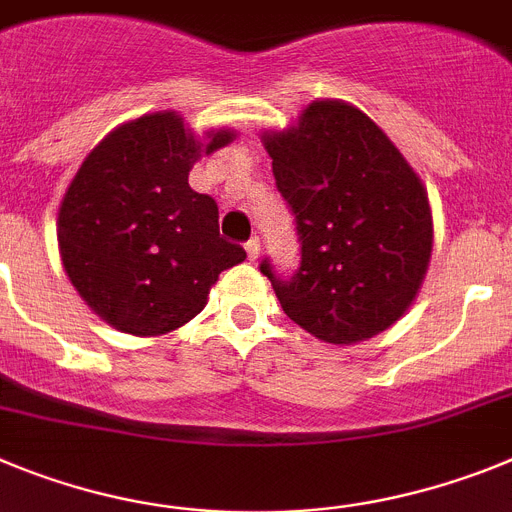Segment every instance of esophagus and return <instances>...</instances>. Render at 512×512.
Masks as SVG:
<instances>
[{"label":"esophagus","mask_w":512,"mask_h":512,"mask_svg":"<svg viewBox=\"0 0 512 512\" xmlns=\"http://www.w3.org/2000/svg\"><path fill=\"white\" fill-rule=\"evenodd\" d=\"M244 250H247V257H250V260H257V255H260V239L252 237L250 242L244 244Z\"/></svg>","instance_id":"1"}]
</instances>
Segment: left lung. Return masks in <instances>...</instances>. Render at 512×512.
<instances>
[{"instance_id":"obj_1","label":"left lung","mask_w":512,"mask_h":512,"mask_svg":"<svg viewBox=\"0 0 512 512\" xmlns=\"http://www.w3.org/2000/svg\"><path fill=\"white\" fill-rule=\"evenodd\" d=\"M262 141L301 244L293 275L260 262L283 311L335 345L384 332L417 296L433 250L420 177L366 113L337 100L311 102L299 126Z\"/></svg>"}]
</instances>
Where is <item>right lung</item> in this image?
Segmentation results:
<instances>
[{
	"label": "right lung",
	"instance_id": "add662e5",
	"mask_svg": "<svg viewBox=\"0 0 512 512\" xmlns=\"http://www.w3.org/2000/svg\"><path fill=\"white\" fill-rule=\"evenodd\" d=\"M231 131L195 141L175 113L136 118L108 133L71 180L59 211L66 275L115 330L151 337L206 306L219 273L247 252L219 234V206L188 175Z\"/></svg>",
	"mask_w": 512,
	"mask_h": 512
}]
</instances>
